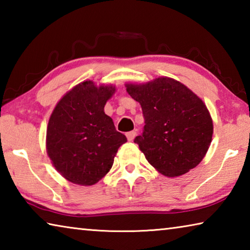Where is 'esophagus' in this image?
<instances>
[{"label": "esophagus", "instance_id": "1", "mask_svg": "<svg viewBox=\"0 0 250 250\" xmlns=\"http://www.w3.org/2000/svg\"><path fill=\"white\" fill-rule=\"evenodd\" d=\"M135 134H137L135 131H130V132L126 133L125 135H126V139H128V141H132L135 137Z\"/></svg>", "mask_w": 250, "mask_h": 250}]
</instances>
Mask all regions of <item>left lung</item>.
<instances>
[{
  "instance_id": "8db88e82",
  "label": "left lung",
  "mask_w": 250,
  "mask_h": 250,
  "mask_svg": "<svg viewBox=\"0 0 250 250\" xmlns=\"http://www.w3.org/2000/svg\"><path fill=\"white\" fill-rule=\"evenodd\" d=\"M125 88L141 104L146 125L134 142L147 162L167 177L183 175L197 167L213 135V120L200 97L168 77L125 83Z\"/></svg>"
}]
</instances>
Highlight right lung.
Listing matches in <instances>:
<instances>
[{
  "label": "right lung",
  "instance_id": "obj_1",
  "mask_svg": "<svg viewBox=\"0 0 250 250\" xmlns=\"http://www.w3.org/2000/svg\"><path fill=\"white\" fill-rule=\"evenodd\" d=\"M115 92L113 84L97 86L84 80L62 97L49 117L46 151L53 167L71 183L89 186L99 182L126 142L104 113Z\"/></svg>",
  "mask_w": 250,
  "mask_h": 250
}]
</instances>
